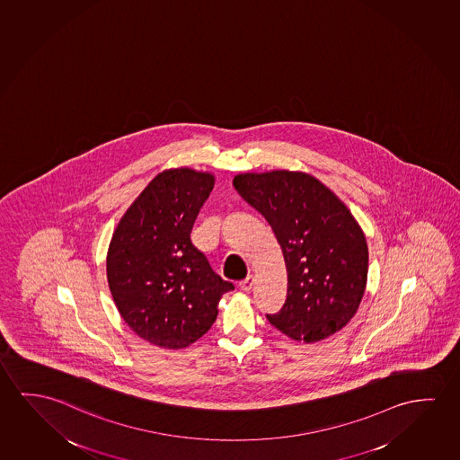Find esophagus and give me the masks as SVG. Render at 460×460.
<instances>
[{
	"mask_svg": "<svg viewBox=\"0 0 460 460\" xmlns=\"http://www.w3.org/2000/svg\"><path fill=\"white\" fill-rule=\"evenodd\" d=\"M253 285H255V277L248 276L245 280H242L241 288L243 291H250L253 288Z\"/></svg>",
	"mask_w": 460,
	"mask_h": 460,
	"instance_id": "1",
	"label": "esophagus"
}]
</instances>
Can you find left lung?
<instances>
[{
    "instance_id": "8db88e82",
    "label": "left lung",
    "mask_w": 460,
    "mask_h": 460,
    "mask_svg": "<svg viewBox=\"0 0 460 460\" xmlns=\"http://www.w3.org/2000/svg\"><path fill=\"white\" fill-rule=\"evenodd\" d=\"M234 188L268 219L288 274L287 301L266 315L295 341L325 340L350 322L365 295L367 237L334 192L305 172L239 173Z\"/></svg>"
}]
</instances>
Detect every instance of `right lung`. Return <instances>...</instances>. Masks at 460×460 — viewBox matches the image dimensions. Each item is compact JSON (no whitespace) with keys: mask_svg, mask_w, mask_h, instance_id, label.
<instances>
[{"mask_svg":"<svg viewBox=\"0 0 460 460\" xmlns=\"http://www.w3.org/2000/svg\"><path fill=\"white\" fill-rule=\"evenodd\" d=\"M215 184L190 167L155 175L122 215L106 255V277L120 317L164 349H183L212 328L231 282L192 245L191 231Z\"/></svg>","mask_w":460,"mask_h":460,"instance_id":"right-lung-1","label":"right lung"}]
</instances>
